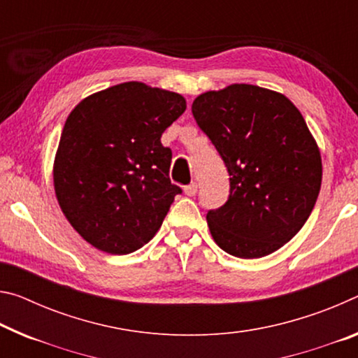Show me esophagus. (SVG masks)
Returning <instances> with one entry per match:
<instances>
[{"instance_id":"1","label":"esophagus","mask_w":358,"mask_h":358,"mask_svg":"<svg viewBox=\"0 0 358 358\" xmlns=\"http://www.w3.org/2000/svg\"><path fill=\"white\" fill-rule=\"evenodd\" d=\"M185 194L186 196H194L196 194V192H197V183H194V181H192V183H189L188 186H185Z\"/></svg>"}]
</instances>
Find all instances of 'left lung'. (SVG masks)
I'll list each match as a JSON object with an SVG mask.
<instances>
[{
    "label": "left lung",
    "mask_w": 358,
    "mask_h": 358,
    "mask_svg": "<svg viewBox=\"0 0 358 358\" xmlns=\"http://www.w3.org/2000/svg\"><path fill=\"white\" fill-rule=\"evenodd\" d=\"M192 116L229 173V197L208 210L221 250L261 258L292 241L322 185L319 146L296 106L274 90L231 84L192 101Z\"/></svg>",
    "instance_id": "left-lung-1"
}]
</instances>
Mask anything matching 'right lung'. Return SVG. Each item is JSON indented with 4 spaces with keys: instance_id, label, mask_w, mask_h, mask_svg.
<instances>
[{
    "instance_id": "obj_1",
    "label": "right lung",
    "mask_w": 358,
    "mask_h": 358,
    "mask_svg": "<svg viewBox=\"0 0 358 358\" xmlns=\"http://www.w3.org/2000/svg\"><path fill=\"white\" fill-rule=\"evenodd\" d=\"M177 92L130 81L95 92L66 117L54 161L62 212L90 245L127 255L148 243L181 189L161 143L183 115Z\"/></svg>"
}]
</instances>
